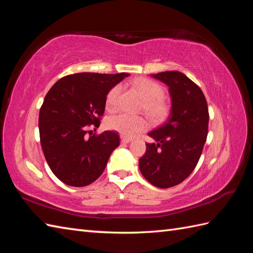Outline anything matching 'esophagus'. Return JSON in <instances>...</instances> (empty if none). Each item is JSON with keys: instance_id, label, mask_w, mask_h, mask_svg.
Returning <instances> with one entry per match:
<instances>
[{"instance_id": "obj_1", "label": "esophagus", "mask_w": 253, "mask_h": 253, "mask_svg": "<svg viewBox=\"0 0 253 253\" xmlns=\"http://www.w3.org/2000/svg\"><path fill=\"white\" fill-rule=\"evenodd\" d=\"M131 141L130 138H125V137H122V143H129Z\"/></svg>"}]
</instances>
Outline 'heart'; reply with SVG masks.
Returning <instances> with one entry per match:
<instances>
[{
	"mask_svg": "<svg viewBox=\"0 0 253 253\" xmlns=\"http://www.w3.org/2000/svg\"><path fill=\"white\" fill-rule=\"evenodd\" d=\"M135 88L144 99L143 109L153 120L160 121L168 113V105L162 100L164 94L163 87L154 80L149 78H137L132 83ZM121 93L120 85L113 87L106 95V109L113 111L116 109L118 95ZM109 129L114 130L125 138H131L137 133L147 129L148 123L143 117L131 116L128 114H117L111 116L106 122Z\"/></svg>",
	"mask_w": 253,
	"mask_h": 253,
	"instance_id": "obj_1",
	"label": "heart"
}]
</instances>
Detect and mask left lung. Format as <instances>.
I'll list each match as a JSON object with an SVG mask.
<instances>
[{
    "label": "left lung",
    "instance_id": "8db88e82",
    "mask_svg": "<svg viewBox=\"0 0 253 253\" xmlns=\"http://www.w3.org/2000/svg\"><path fill=\"white\" fill-rule=\"evenodd\" d=\"M152 77L169 87L171 109L168 121L148 133L155 142L146 144L139 169L150 184L169 188L184 181L201 157L208 136V103L202 90L185 74L171 71Z\"/></svg>",
    "mask_w": 253,
    "mask_h": 253
}]
</instances>
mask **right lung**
<instances>
[{"label":"right lung","mask_w":253,"mask_h":253,"mask_svg":"<svg viewBox=\"0 0 253 253\" xmlns=\"http://www.w3.org/2000/svg\"><path fill=\"white\" fill-rule=\"evenodd\" d=\"M129 74L79 73L61 78L46 93L39 113L40 142L51 170L64 184L84 187L103 173L120 146L115 131L85 138L100 126L109 91ZM95 130V129H94Z\"/></svg>","instance_id":"add662e5"}]
</instances>
